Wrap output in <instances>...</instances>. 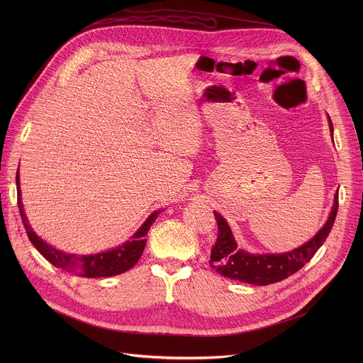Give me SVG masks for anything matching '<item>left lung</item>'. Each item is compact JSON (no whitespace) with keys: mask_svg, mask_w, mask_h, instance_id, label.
<instances>
[{"mask_svg":"<svg viewBox=\"0 0 363 363\" xmlns=\"http://www.w3.org/2000/svg\"><path fill=\"white\" fill-rule=\"evenodd\" d=\"M329 126L333 138V125L329 118ZM339 206V194L335 195V202L332 213L325 224V227L301 247L283 254H250L237 248V242L233 233L225 223V220L214 211L218 234L217 241L211 248V267L221 276L238 280L242 283L254 286H267L272 283L281 281L289 276L298 272L306 263L312 260L313 255L326 241L329 233L332 231L333 223L336 220Z\"/></svg>","mask_w":363,"mask_h":363,"instance_id":"obj_1","label":"left lung"}]
</instances>
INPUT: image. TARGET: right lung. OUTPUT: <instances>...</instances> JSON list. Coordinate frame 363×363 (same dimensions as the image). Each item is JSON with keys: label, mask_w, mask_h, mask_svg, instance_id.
Wrapping results in <instances>:
<instances>
[{"label": "right lung", "mask_w": 363, "mask_h": 363, "mask_svg": "<svg viewBox=\"0 0 363 363\" xmlns=\"http://www.w3.org/2000/svg\"><path fill=\"white\" fill-rule=\"evenodd\" d=\"M17 192H18V210L20 216L26 228V233L33 242V245L40 251V254L48 260L51 264L57 269H62L67 273H73L80 277H109V276H118L128 270H130L140 258L145 244H146V234L150 228V225L158 218V213L155 211L149 216V218L145 221V224L138 230V233L125 242L123 245L106 251V252H99L93 255H77V254H66L60 250H56L55 247L48 245L44 242L30 227L27 217L23 210V202H21V194H20V177L17 171Z\"/></svg>", "instance_id": "add662e5"}]
</instances>
